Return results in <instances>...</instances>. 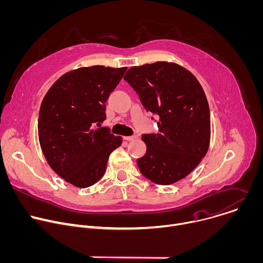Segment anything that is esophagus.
<instances>
[{"label": "esophagus", "instance_id": "34e87169", "mask_svg": "<svg viewBox=\"0 0 263 263\" xmlns=\"http://www.w3.org/2000/svg\"><path fill=\"white\" fill-rule=\"evenodd\" d=\"M137 137L135 136V135H133V136H125L124 137V139L125 140H128V141H131V140H134V139H136Z\"/></svg>", "mask_w": 263, "mask_h": 263}]
</instances>
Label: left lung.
<instances>
[{"label": "left lung", "instance_id": "obj_1", "mask_svg": "<svg viewBox=\"0 0 263 263\" xmlns=\"http://www.w3.org/2000/svg\"><path fill=\"white\" fill-rule=\"evenodd\" d=\"M124 79L158 119L159 132L141 136L146 153L137 159L140 173L159 185L185 178L210 141V111L201 84L190 70L164 61L133 66Z\"/></svg>", "mask_w": 263, "mask_h": 263}]
</instances>
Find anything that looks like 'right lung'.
<instances>
[{
  "label": "right lung",
  "mask_w": 263,
  "mask_h": 263,
  "mask_svg": "<svg viewBox=\"0 0 263 263\" xmlns=\"http://www.w3.org/2000/svg\"><path fill=\"white\" fill-rule=\"evenodd\" d=\"M127 67H81L60 77L45 96L40 109L39 137L52 170L66 182L85 189L106 171L109 155L122 137L101 127L106 102Z\"/></svg>",
  "instance_id": "right-lung-1"
}]
</instances>
